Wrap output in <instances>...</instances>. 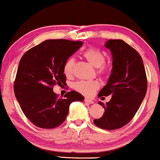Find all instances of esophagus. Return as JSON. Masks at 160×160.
Wrapping results in <instances>:
<instances>
[{"label":"esophagus","mask_w":160,"mask_h":160,"mask_svg":"<svg viewBox=\"0 0 160 160\" xmlns=\"http://www.w3.org/2000/svg\"><path fill=\"white\" fill-rule=\"evenodd\" d=\"M85 102L89 103V104H93L94 103L93 101L92 100H90V99H89V98H85Z\"/></svg>","instance_id":"obj_1"}]
</instances>
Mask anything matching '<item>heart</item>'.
Instances as JSON below:
<instances>
[{
    "label": "heart",
    "instance_id": "b5f03b06",
    "mask_svg": "<svg viewBox=\"0 0 160 160\" xmlns=\"http://www.w3.org/2000/svg\"><path fill=\"white\" fill-rule=\"evenodd\" d=\"M83 56L93 67L98 68V72L100 75L108 72V68L103 64L105 62V56L100 50L95 48H88L83 52ZM75 64L74 58H70L64 65V72L70 75L72 72ZM99 88V83L95 80H80L73 84V88L78 92L85 95H91Z\"/></svg>",
    "mask_w": 160,
    "mask_h": 160
}]
</instances>
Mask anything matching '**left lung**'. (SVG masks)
Returning a JSON list of instances; mask_svg holds the SVG:
<instances>
[{
	"label": "left lung",
	"mask_w": 160,
	"mask_h": 160,
	"mask_svg": "<svg viewBox=\"0 0 160 160\" xmlns=\"http://www.w3.org/2000/svg\"><path fill=\"white\" fill-rule=\"evenodd\" d=\"M105 47L110 50L112 68L107 84L98 97L111 95L103 106L105 112L94 120L98 128L117 130L127 125L140 107L148 89V81L142 59L136 50L122 40H109Z\"/></svg>",
	"instance_id": "1"
}]
</instances>
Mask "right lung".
Returning <instances> with one entry per match:
<instances>
[{
	"label": "right lung",
	"mask_w": 160,
	"mask_h": 160,
	"mask_svg": "<svg viewBox=\"0 0 160 160\" xmlns=\"http://www.w3.org/2000/svg\"><path fill=\"white\" fill-rule=\"evenodd\" d=\"M82 42L46 40L25 53L20 60L14 92L24 115L35 126L57 128L65 121L70 105L85 98L71 91L58 98L52 86L65 82L64 65L82 46Z\"/></svg>",
	"instance_id": "obj_1"
}]
</instances>
